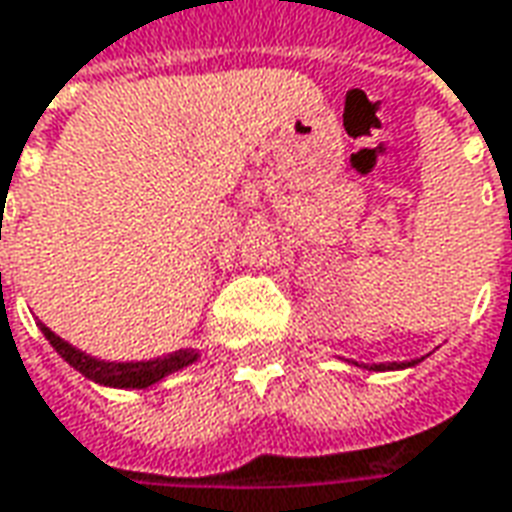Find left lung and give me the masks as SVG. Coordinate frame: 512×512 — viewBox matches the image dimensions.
<instances>
[{
    "instance_id": "obj_1",
    "label": "left lung",
    "mask_w": 512,
    "mask_h": 512,
    "mask_svg": "<svg viewBox=\"0 0 512 512\" xmlns=\"http://www.w3.org/2000/svg\"><path fill=\"white\" fill-rule=\"evenodd\" d=\"M416 363V360H413ZM413 363H374V371H388V368H405V366H413Z\"/></svg>"
}]
</instances>
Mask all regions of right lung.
I'll use <instances>...</instances> for the list:
<instances>
[{
    "label": "right lung",
    "mask_w": 512,
    "mask_h": 512,
    "mask_svg": "<svg viewBox=\"0 0 512 512\" xmlns=\"http://www.w3.org/2000/svg\"><path fill=\"white\" fill-rule=\"evenodd\" d=\"M41 330H44L46 341L57 349V355L66 357L69 366L77 368L88 380L99 382V385H110V388H149L171 371H177V368L188 366V363L196 360L191 349H180V352H171V355L157 357V360H146V363H105V360H96V357H88L80 349H74L71 343L57 338L55 332L44 327V324H41Z\"/></svg>",
    "instance_id": "1"
}]
</instances>
